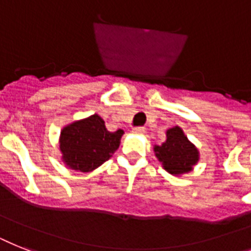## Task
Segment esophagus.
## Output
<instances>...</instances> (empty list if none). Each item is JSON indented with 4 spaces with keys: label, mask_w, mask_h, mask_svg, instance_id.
Listing matches in <instances>:
<instances>
[{
    "label": "esophagus",
    "mask_w": 251,
    "mask_h": 251,
    "mask_svg": "<svg viewBox=\"0 0 251 251\" xmlns=\"http://www.w3.org/2000/svg\"><path fill=\"white\" fill-rule=\"evenodd\" d=\"M132 131L135 132V134H144V132H146V127H143V126H139V127H135V129L132 130Z\"/></svg>",
    "instance_id": "obj_1"
}]
</instances>
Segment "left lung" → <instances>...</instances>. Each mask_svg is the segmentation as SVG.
<instances>
[{"label": "left lung", "mask_w": 251, "mask_h": 251, "mask_svg": "<svg viewBox=\"0 0 251 251\" xmlns=\"http://www.w3.org/2000/svg\"><path fill=\"white\" fill-rule=\"evenodd\" d=\"M153 151L162 168L175 176L192 172L200 160L199 150L189 142L179 126L169 129L166 140L160 146H154Z\"/></svg>", "instance_id": "left-lung-1"}]
</instances>
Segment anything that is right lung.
Masks as SVG:
<instances>
[{
    "label": "right lung",
    "mask_w": 251,
    "mask_h": 251,
    "mask_svg": "<svg viewBox=\"0 0 251 251\" xmlns=\"http://www.w3.org/2000/svg\"><path fill=\"white\" fill-rule=\"evenodd\" d=\"M124 130L108 131L104 120L93 115L64 126L59 136L63 162L72 170L89 173L112 157L121 143Z\"/></svg>",
    "instance_id": "obj_1"
}]
</instances>
